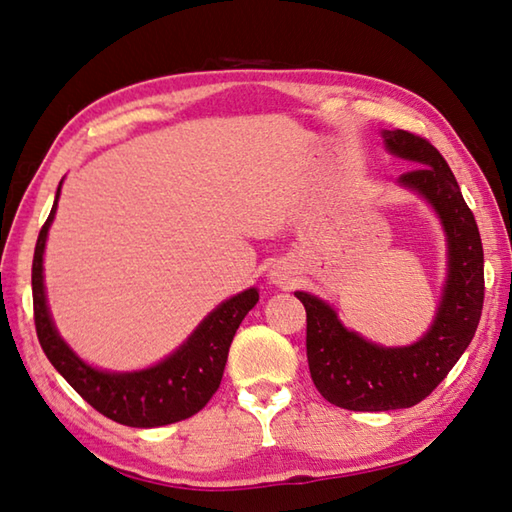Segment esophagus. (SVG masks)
Returning a JSON list of instances; mask_svg holds the SVG:
<instances>
[{"mask_svg":"<svg viewBox=\"0 0 512 512\" xmlns=\"http://www.w3.org/2000/svg\"><path fill=\"white\" fill-rule=\"evenodd\" d=\"M270 282L277 284V286H288L290 277L286 273H282V270H273V273H270Z\"/></svg>","mask_w":512,"mask_h":512,"instance_id":"esophagus-1","label":"esophagus"}]
</instances>
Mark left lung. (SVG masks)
<instances>
[{
	"instance_id": "obj_1",
	"label": "left lung",
	"mask_w": 512,
	"mask_h": 512,
	"mask_svg": "<svg viewBox=\"0 0 512 512\" xmlns=\"http://www.w3.org/2000/svg\"><path fill=\"white\" fill-rule=\"evenodd\" d=\"M390 155L413 162L397 184L424 197L442 222L448 273L433 324L408 346H379L348 330L335 308L304 290L310 377L330 404L348 410H397L426 399L464 355L482 317L484 248L453 170L428 139L408 130H382Z\"/></svg>"
}]
</instances>
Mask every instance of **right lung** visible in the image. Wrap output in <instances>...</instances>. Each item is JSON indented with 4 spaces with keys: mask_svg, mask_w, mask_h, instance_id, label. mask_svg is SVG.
Instances as JSON below:
<instances>
[{
    "mask_svg": "<svg viewBox=\"0 0 512 512\" xmlns=\"http://www.w3.org/2000/svg\"><path fill=\"white\" fill-rule=\"evenodd\" d=\"M59 190L62 182L53 210L39 230L33 257L35 328L48 362L90 406L117 424L155 428L193 417L222 384L230 342L248 310L259 302L257 288H248L219 304L175 353L155 366L133 373H113L90 366L57 333L46 302L44 248L48 228L55 219Z\"/></svg>",
    "mask_w": 512,
    "mask_h": 512,
    "instance_id": "1",
    "label": "right lung"
}]
</instances>
